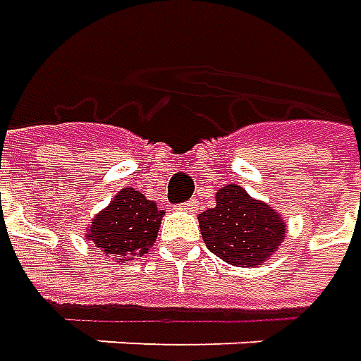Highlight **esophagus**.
<instances>
[{"label": "esophagus", "mask_w": 361, "mask_h": 361, "mask_svg": "<svg viewBox=\"0 0 361 361\" xmlns=\"http://www.w3.org/2000/svg\"><path fill=\"white\" fill-rule=\"evenodd\" d=\"M197 207H198L197 198H190V200H186L185 204L180 207V210H186V212H192V210H197Z\"/></svg>", "instance_id": "1"}]
</instances>
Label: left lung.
<instances>
[{"mask_svg":"<svg viewBox=\"0 0 361 361\" xmlns=\"http://www.w3.org/2000/svg\"><path fill=\"white\" fill-rule=\"evenodd\" d=\"M200 234L210 252L234 266H256L280 248L284 220L268 204L254 200L238 185L216 192V207L198 216Z\"/></svg>","mask_w":361,"mask_h":361,"instance_id":"1","label":"left lung"}]
</instances>
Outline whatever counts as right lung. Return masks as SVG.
Returning a JSON list of instances; mask_svg holds the SVG:
<instances>
[{"instance_id":"add662e5","label":"right lung","mask_w":361,"mask_h":361,"mask_svg":"<svg viewBox=\"0 0 361 361\" xmlns=\"http://www.w3.org/2000/svg\"><path fill=\"white\" fill-rule=\"evenodd\" d=\"M164 210L135 188H123L107 209L97 214L87 238L113 260H133L149 252L157 240Z\"/></svg>"}]
</instances>
